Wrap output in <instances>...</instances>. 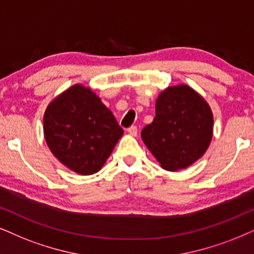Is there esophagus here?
I'll return each instance as SVG.
<instances>
[{"label": "esophagus", "mask_w": 254, "mask_h": 254, "mask_svg": "<svg viewBox=\"0 0 254 254\" xmlns=\"http://www.w3.org/2000/svg\"><path fill=\"white\" fill-rule=\"evenodd\" d=\"M127 132H129L131 136H137V127H134V125H132V127H130L129 129H127Z\"/></svg>", "instance_id": "obj_1"}]
</instances>
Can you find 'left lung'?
I'll use <instances>...</instances> for the list:
<instances>
[{"label":"left lung","instance_id":"left-lung-1","mask_svg":"<svg viewBox=\"0 0 254 254\" xmlns=\"http://www.w3.org/2000/svg\"><path fill=\"white\" fill-rule=\"evenodd\" d=\"M140 136L163 169H186L210 146L213 136L212 110L191 86H169L157 97L156 116Z\"/></svg>","mask_w":254,"mask_h":254}]
</instances>
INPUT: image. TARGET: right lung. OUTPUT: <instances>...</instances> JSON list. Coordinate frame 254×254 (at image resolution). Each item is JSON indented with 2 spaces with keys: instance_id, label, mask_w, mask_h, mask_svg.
<instances>
[{
  "instance_id": "right-lung-1",
  "label": "right lung",
  "mask_w": 254,
  "mask_h": 254,
  "mask_svg": "<svg viewBox=\"0 0 254 254\" xmlns=\"http://www.w3.org/2000/svg\"><path fill=\"white\" fill-rule=\"evenodd\" d=\"M43 131L53 155L82 176L102 169L124 132L101 98L82 84L70 86L50 102Z\"/></svg>"
}]
</instances>
